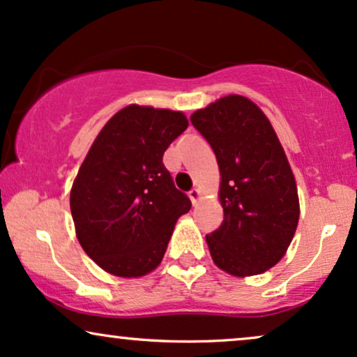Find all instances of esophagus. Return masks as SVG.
Returning <instances> with one entry per match:
<instances>
[{
  "label": "esophagus",
  "mask_w": 357,
  "mask_h": 357,
  "mask_svg": "<svg viewBox=\"0 0 357 357\" xmlns=\"http://www.w3.org/2000/svg\"><path fill=\"white\" fill-rule=\"evenodd\" d=\"M188 197H190L192 204H194V205L199 204V199H200V192H199V188H192V190L188 192Z\"/></svg>",
  "instance_id": "esophagus-1"
}]
</instances>
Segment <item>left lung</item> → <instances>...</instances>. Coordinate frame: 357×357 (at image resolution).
Wrapping results in <instances>:
<instances>
[{
  "mask_svg": "<svg viewBox=\"0 0 357 357\" xmlns=\"http://www.w3.org/2000/svg\"><path fill=\"white\" fill-rule=\"evenodd\" d=\"M190 121L220 169L224 222L207 234L213 262L238 278L266 272L286 254L299 222L296 180L282 145L261 108L241 95L197 110Z\"/></svg>",
  "mask_w": 357,
  "mask_h": 357,
  "instance_id": "8db88e82",
  "label": "left lung"
}]
</instances>
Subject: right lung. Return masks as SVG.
<instances>
[{"instance_id":"add662e5","label":"right lung","mask_w":357,"mask_h":357,"mask_svg":"<svg viewBox=\"0 0 357 357\" xmlns=\"http://www.w3.org/2000/svg\"><path fill=\"white\" fill-rule=\"evenodd\" d=\"M187 127L180 112L130 105L95 138L70 208L79 244L103 271L140 278L162 262L175 222L192 207L162 162Z\"/></svg>"}]
</instances>
